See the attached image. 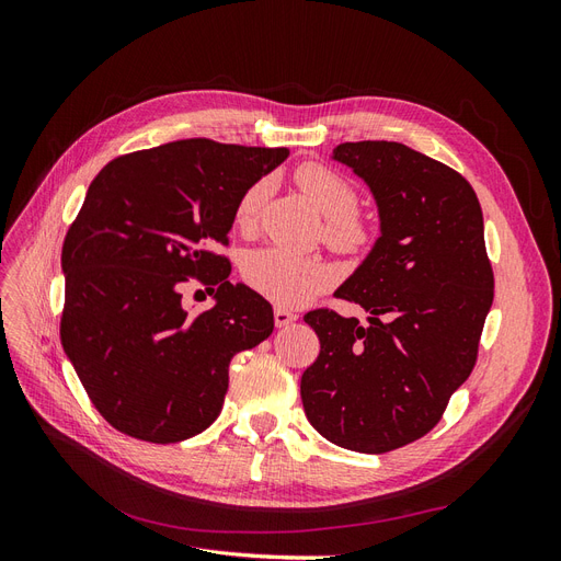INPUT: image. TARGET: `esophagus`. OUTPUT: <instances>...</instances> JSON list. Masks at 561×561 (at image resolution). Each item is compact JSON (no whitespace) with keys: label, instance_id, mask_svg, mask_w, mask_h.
I'll return each mask as SVG.
<instances>
[{"label":"esophagus","instance_id":"1","mask_svg":"<svg viewBox=\"0 0 561 561\" xmlns=\"http://www.w3.org/2000/svg\"><path fill=\"white\" fill-rule=\"evenodd\" d=\"M297 318H299V316H297L295 311H287V309H283V307H276V309H274V322H276V328L293 325V322H295Z\"/></svg>","mask_w":561,"mask_h":561}]
</instances>
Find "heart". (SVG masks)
I'll return each instance as SVG.
<instances>
[{"mask_svg": "<svg viewBox=\"0 0 561 561\" xmlns=\"http://www.w3.org/2000/svg\"><path fill=\"white\" fill-rule=\"evenodd\" d=\"M299 190L328 217L325 239L342 252L363 250L371 239V227L358 208V190L342 173L322 163H304L295 171ZM266 196V180L254 182L236 203V225L250 231L257 222ZM243 276L252 290L280 307H297L311 299L330 280V268L311 257H301L283 248H262L250 252L243 262Z\"/></svg>", "mask_w": 561, "mask_h": 561, "instance_id": "heart-1", "label": "heart"}]
</instances>
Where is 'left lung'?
Instances as JSON below:
<instances>
[{
  "label": "left lung",
  "instance_id": "8db88e82",
  "mask_svg": "<svg viewBox=\"0 0 561 561\" xmlns=\"http://www.w3.org/2000/svg\"><path fill=\"white\" fill-rule=\"evenodd\" d=\"M332 159L367 182L381 236L334 293L369 311V325L330 309L304 316L320 353L301 402L330 443L383 454L433 431L470 377L494 271L480 201L449 165L386 140L344 142Z\"/></svg>",
  "mask_w": 561,
  "mask_h": 561
}]
</instances>
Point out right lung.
I'll use <instances>...</instances> for the list:
<instances>
[{
	"label": "right lung",
	"mask_w": 561,
	"mask_h": 561,
	"mask_svg": "<svg viewBox=\"0 0 561 561\" xmlns=\"http://www.w3.org/2000/svg\"><path fill=\"white\" fill-rule=\"evenodd\" d=\"M285 147L178 140L110 161L62 243L60 342L110 426L171 445L222 412L229 363L274 332L271 304L229 283L236 203L280 165ZM196 277L216 307L190 314Z\"/></svg>",
	"instance_id": "obj_1"
}]
</instances>
